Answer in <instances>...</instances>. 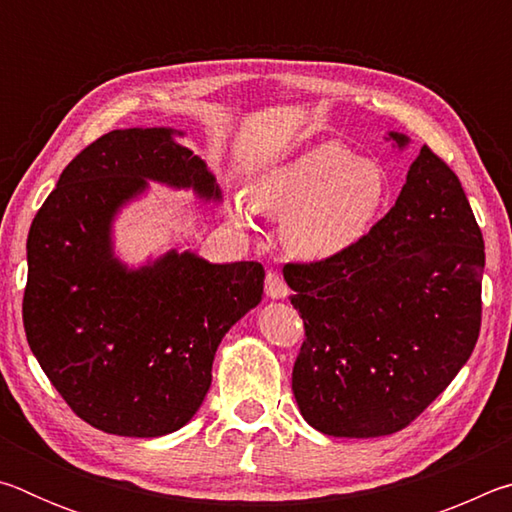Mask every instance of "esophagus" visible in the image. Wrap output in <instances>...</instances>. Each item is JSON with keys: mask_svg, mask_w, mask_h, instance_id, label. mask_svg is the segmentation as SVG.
I'll return each instance as SVG.
<instances>
[{"mask_svg": "<svg viewBox=\"0 0 512 512\" xmlns=\"http://www.w3.org/2000/svg\"><path fill=\"white\" fill-rule=\"evenodd\" d=\"M264 289H266V296L273 298V300H284L289 296V287L287 282L282 280L280 275L275 271H268L266 273V280H264Z\"/></svg>", "mask_w": 512, "mask_h": 512, "instance_id": "34e87169", "label": "esophagus"}]
</instances>
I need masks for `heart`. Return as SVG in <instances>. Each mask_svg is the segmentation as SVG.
<instances>
[{
  "label": "heart",
  "instance_id": "heart-1",
  "mask_svg": "<svg viewBox=\"0 0 512 512\" xmlns=\"http://www.w3.org/2000/svg\"><path fill=\"white\" fill-rule=\"evenodd\" d=\"M248 201L257 212L285 214L280 239L289 255L325 262L368 235L388 201V176L377 160L323 140L259 173Z\"/></svg>",
  "mask_w": 512,
  "mask_h": 512
}]
</instances>
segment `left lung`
Listing matches in <instances>:
<instances>
[{
    "mask_svg": "<svg viewBox=\"0 0 512 512\" xmlns=\"http://www.w3.org/2000/svg\"><path fill=\"white\" fill-rule=\"evenodd\" d=\"M397 149L404 133H388ZM483 237L461 180L422 146L384 219L325 262L287 264L305 336L291 388L311 427L334 438L411 424L479 339Z\"/></svg>",
    "mask_w": 512,
    "mask_h": 512,
    "instance_id": "left-lung-1",
    "label": "left lung"
}]
</instances>
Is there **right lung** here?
<instances>
[{
    "label": "right lung",
    "instance_id": "obj_1",
    "mask_svg": "<svg viewBox=\"0 0 512 512\" xmlns=\"http://www.w3.org/2000/svg\"><path fill=\"white\" fill-rule=\"evenodd\" d=\"M173 128H124L60 173L27 239L24 332L60 397L106 433L158 438L201 409L216 348L259 305L264 266L212 264L176 248L128 266L115 255L121 207L151 183L221 201L205 160Z\"/></svg>",
    "mask_w": 512,
    "mask_h": 512
}]
</instances>
